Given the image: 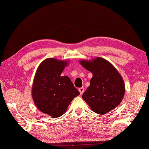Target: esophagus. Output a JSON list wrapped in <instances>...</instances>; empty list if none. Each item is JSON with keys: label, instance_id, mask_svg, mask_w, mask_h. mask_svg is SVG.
I'll return each mask as SVG.
<instances>
[{"label": "esophagus", "instance_id": "obj_1", "mask_svg": "<svg viewBox=\"0 0 149 149\" xmlns=\"http://www.w3.org/2000/svg\"><path fill=\"white\" fill-rule=\"evenodd\" d=\"M78 90H79V93H80V94L81 95V94H83V93L84 92V88H83V87H81V88H79L78 89Z\"/></svg>", "mask_w": 149, "mask_h": 149}]
</instances>
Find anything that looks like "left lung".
I'll list each match as a JSON object with an SVG mask.
<instances>
[{
    "instance_id": "1",
    "label": "left lung",
    "mask_w": 149,
    "mask_h": 149,
    "mask_svg": "<svg viewBox=\"0 0 149 149\" xmlns=\"http://www.w3.org/2000/svg\"><path fill=\"white\" fill-rule=\"evenodd\" d=\"M80 63L93 74L90 86L82 95L92 110L104 114L118 106L123 100L125 86L114 66L100 57L92 61H81Z\"/></svg>"
}]
</instances>
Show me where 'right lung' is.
Masks as SVG:
<instances>
[{"instance_id": "1", "label": "right lung", "mask_w": 149, "mask_h": 149, "mask_svg": "<svg viewBox=\"0 0 149 149\" xmlns=\"http://www.w3.org/2000/svg\"><path fill=\"white\" fill-rule=\"evenodd\" d=\"M66 61L53 58L40 64L33 81L32 96L37 108L42 112L57 118L67 110L79 91L68 76H61Z\"/></svg>"}]
</instances>
